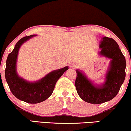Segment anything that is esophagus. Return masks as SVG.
<instances>
[{"mask_svg": "<svg viewBox=\"0 0 131 131\" xmlns=\"http://www.w3.org/2000/svg\"><path fill=\"white\" fill-rule=\"evenodd\" d=\"M76 64H70V68H72V69H75V67H76Z\"/></svg>", "mask_w": 131, "mask_h": 131, "instance_id": "esophagus-1", "label": "esophagus"}]
</instances>
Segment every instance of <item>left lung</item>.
I'll list each match as a JSON object with an SVG mask.
<instances>
[{"instance_id": "1", "label": "left lung", "mask_w": 131, "mask_h": 131, "mask_svg": "<svg viewBox=\"0 0 131 131\" xmlns=\"http://www.w3.org/2000/svg\"><path fill=\"white\" fill-rule=\"evenodd\" d=\"M99 48V54L111 59L104 83L94 84L82 72L78 69L76 70L75 87L78 94L84 101L94 104H102L113 99L126 77V59L115 40L104 37Z\"/></svg>"}]
</instances>
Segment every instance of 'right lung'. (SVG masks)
<instances>
[{
    "label": "right lung",
    "instance_id": "obj_1",
    "mask_svg": "<svg viewBox=\"0 0 131 131\" xmlns=\"http://www.w3.org/2000/svg\"><path fill=\"white\" fill-rule=\"evenodd\" d=\"M37 35L24 37L20 39L9 54L6 62L5 79L12 94L21 101L29 104H37L45 101L53 93L57 81L68 66L50 72L43 78L35 82H29L20 77L16 71V61L21 46Z\"/></svg>",
    "mask_w": 131,
    "mask_h": 131
}]
</instances>
